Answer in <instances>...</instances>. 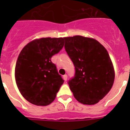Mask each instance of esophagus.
Masks as SVG:
<instances>
[{
    "label": "esophagus",
    "instance_id": "1",
    "mask_svg": "<svg viewBox=\"0 0 130 130\" xmlns=\"http://www.w3.org/2000/svg\"><path fill=\"white\" fill-rule=\"evenodd\" d=\"M67 78H68V76H67V75H66V74H65V75H63V79H64V80L65 81H67Z\"/></svg>",
    "mask_w": 130,
    "mask_h": 130
}]
</instances>
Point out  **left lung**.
<instances>
[{
	"mask_svg": "<svg viewBox=\"0 0 130 130\" xmlns=\"http://www.w3.org/2000/svg\"><path fill=\"white\" fill-rule=\"evenodd\" d=\"M64 39L65 50L75 66L74 77L68 81L71 91L81 104H97L114 83V68L107 51L90 38L75 36Z\"/></svg>",
	"mask_w": 130,
	"mask_h": 130,
	"instance_id": "1",
	"label": "left lung"
}]
</instances>
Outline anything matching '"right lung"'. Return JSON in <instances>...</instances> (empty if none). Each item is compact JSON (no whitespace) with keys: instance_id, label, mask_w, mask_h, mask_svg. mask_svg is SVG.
<instances>
[{"instance_id":"1","label":"right lung","mask_w":130,"mask_h":130,"mask_svg":"<svg viewBox=\"0 0 130 130\" xmlns=\"http://www.w3.org/2000/svg\"><path fill=\"white\" fill-rule=\"evenodd\" d=\"M64 41V38L34 40L19 53L15 68L16 84L31 104L45 106L55 100L64 80L51 57L62 49Z\"/></svg>"}]
</instances>
